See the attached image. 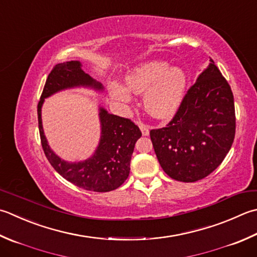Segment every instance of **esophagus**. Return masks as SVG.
Masks as SVG:
<instances>
[{
    "instance_id": "34e87169",
    "label": "esophagus",
    "mask_w": 257,
    "mask_h": 257,
    "mask_svg": "<svg viewBox=\"0 0 257 257\" xmlns=\"http://www.w3.org/2000/svg\"><path fill=\"white\" fill-rule=\"evenodd\" d=\"M139 128H140V130H142L143 136H148L149 135V128H148L147 124L139 123Z\"/></svg>"
}]
</instances>
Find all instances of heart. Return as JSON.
Returning a JSON list of instances; mask_svg holds the SVG:
<instances>
[{
    "mask_svg": "<svg viewBox=\"0 0 257 257\" xmlns=\"http://www.w3.org/2000/svg\"><path fill=\"white\" fill-rule=\"evenodd\" d=\"M125 87L112 81L108 84L109 93L114 101L129 103L132 91L144 94V107L152 117L165 120L175 115L182 105L187 74L182 68L172 67L166 61H150L135 68L124 78Z\"/></svg>",
    "mask_w": 257,
    "mask_h": 257,
    "instance_id": "b5f03b06",
    "label": "heart"
}]
</instances>
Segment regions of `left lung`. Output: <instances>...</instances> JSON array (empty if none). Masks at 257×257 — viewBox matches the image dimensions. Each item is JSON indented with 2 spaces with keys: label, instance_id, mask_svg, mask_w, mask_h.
<instances>
[{
  "label": "left lung",
  "instance_id": "left-lung-1",
  "mask_svg": "<svg viewBox=\"0 0 257 257\" xmlns=\"http://www.w3.org/2000/svg\"><path fill=\"white\" fill-rule=\"evenodd\" d=\"M166 127L150 130L158 162L170 178L194 183L222 164L235 137L234 95L212 59Z\"/></svg>",
  "mask_w": 257,
  "mask_h": 257
}]
</instances>
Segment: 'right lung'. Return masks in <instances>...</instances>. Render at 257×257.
Wrapping results in <instances>:
<instances>
[{
    "mask_svg": "<svg viewBox=\"0 0 257 257\" xmlns=\"http://www.w3.org/2000/svg\"><path fill=\"white\" fill-rule=\"evenodd\" d=\"M81 87L99 92L104 90L101 82L83 71L81 62L77 60L59 63L50 72L38 104L42 148L52 167L68 182L91 192H110L120 187L128 178L135 145L142 137V132L132 120L111 114L103 107H99L101 127L99 145L91 157L82 162L70 163L60 158L50 148L44 136L41 117L44 99L62 90Z\"/></svg>",
    "mask_w": 257,
    "mask_h": 257,
    "instance_id": "add662e5",
    "label": "right lung"
}]
</instances>
